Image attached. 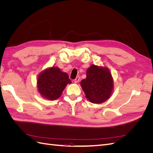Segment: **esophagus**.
I'll list each match as a JSON object with an SVG mask.
<instances>
[{
    "instance_id": "esophagus-1",
    "label": "esophagus",
    "mask_w": 153,
    "mask_h": 153,
    "mask_svg": "<svg viewBox=\"0 0 153 153\" xmlns=\"http://www.w3.org/2000/svg\"><path fill=\"white\" fill-rule=\"evenodd\" d=\"M80 81V76H78L76 77V78L75 80H74V82H75V83H78V82Z\"/></svg>"
}]
</instances>
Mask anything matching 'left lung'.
Listing matches in <instances>:
<instances>
[{
  "instance_id": "1",
  "label": "left lung",
  "mask_w": 153,
  "mask_h": 153,
  "mask_svg": "<svg viewBox=\"0 0 153 153\" xmlns=\"http://www.w3.org/2000/svg\"><path fill=\"white\" fill-rule=\"evenodd\" d=\"M80 85L86 98L93 103H101L108 100L113 90V79L106 68L92 65L87 70V77Z\"/></svg>"
}]
</instances>
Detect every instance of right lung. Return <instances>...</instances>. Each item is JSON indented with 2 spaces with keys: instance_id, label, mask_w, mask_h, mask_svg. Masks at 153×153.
Listing matches in <instances>:
<instances>
[{
  "instance_id": "obj_1",
  "label": "right lung",
  "mask_w": 153,
  "mask_h": 153,
  "mask_svg": "<svg viewBox=\"0 0 153 153\" xmlns=\"http://www.w3.org/2000/svg\"><path fill=\"white\" fill-rule=\"evenodd\" d=\"M66 73L57 67H52L41 72L38 78V88L44 98L55 100L61 96L68 84H71Z\"/></svg>"
}]
</instances>
